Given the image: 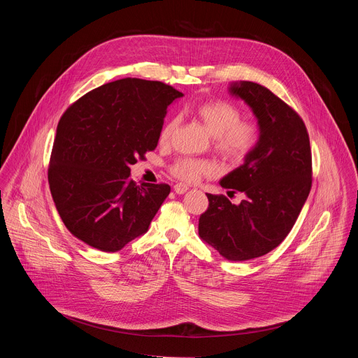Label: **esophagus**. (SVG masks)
<instances>
[{
	"label": "esophagus",
	"instance_id": "obj_1",
	"mask_svg": "<svg viewBox=\"0 0 358 358\" xmlns=\"http://www.w3.org/2000/svg\"><path fill=\"white\" fill-rule=\"evenodd\" d=\"M174 191H176L177 194H184V192H187V191H188V187H187L185 184L178 182V184H176V185H174Z\"/></svg>",
	"mask_w": 358,
	"mask_h": 358
}]
</instances>
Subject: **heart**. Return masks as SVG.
Returning a JSON list of instances; mask_svg holds the SVG:
<instances>
[{"label": "heart", "mask_w": 358, "mask_h": 358, "mask_svg": "<svg viewBox=\"0 0 358 358\" xmlns=\"http://www.w3.org/2000/svg\"><path fill=\"white\" fill-rule=\"evenodd\" d=\"M192 115L214 137V150L228 163H242L259 143V124L250 119H243L242 110L229 100L201 101L192 109ZM178 126V117L169 119L160 129L159 143L162 145L170 144ZM214 170L211 162L192 157L178 159L170 166L171 176L185 182L211 176Z\"/></svg>", "instance_id": "1"}]
</instances>
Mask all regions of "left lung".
I'll use <instances>...</instances> for the list:
<instances>
[{
  "instance_id": "left-lung-1",
  "label": "left lung",
  "mask_w": 358,
  "mask_h": 358,
  "mask_svg": "<svg viewBox=\"0 0 358 358\" xmlns=\"http://www.w3.org/2000/svg\"><path fill=\"white\" fill-rule=\"evenodd\" d=\"M229 92L250 106L261 138L243 164L221 187L243 192L239 206L207 194L208 208L198 221L199 236L228 261L264 257L293 228L312 188V150L301 117L268 87L239 82Z\"/></svg>"
}]
</instances>
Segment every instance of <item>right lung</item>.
Segmentation results:
<instances>
[{"label":"right lung","instance_id":"right-lung-1","mask_svg":"<svg viewBox=\"0 0 358 358\" xmlns=\"http://www.w3.org/2000/svg\"><path fill=\"white\" fill-rule=\"evenodd\" d=\"M180 97L163 82L124 78L87 92L65 110L48 181L73 236L117 252L147 232L171 188L134 182L130 166L157 147L167 108Z\"/></svg>","mask_w":358,"mask_h":358}]
</instances>
